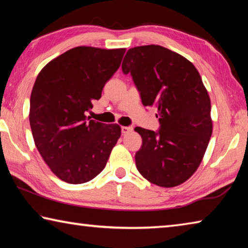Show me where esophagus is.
<instances>
[{
    "mask_svg": "<svg viewBox=\"0 0 248 248\" xmlns=\"http://www.w3.org/2000/svg\"><path fill=\"white\" fill-rule=\"evenodd\" d=\"M133 130L132 127H121V132H123V134H127L129 132H131Z\"/></svg>",
    "mask_w": 248,
    "mask_h": 248,
    "instance_id": "obj_1",
    "label": "esophagus"
}]
</instances>
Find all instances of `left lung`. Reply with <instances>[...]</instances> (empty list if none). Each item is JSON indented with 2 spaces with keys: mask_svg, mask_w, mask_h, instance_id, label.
Masks as SVG:
<instances>
[{
  "mask_svg": "<svg viewBox=\"0 0 248 248\" xmlns=\"http://www.w3.org/2000/svg\"><path fill=\"white\" fill-rule=\"evenodd\" d=\"M123 72L130 73L144 106L157 108L158 131L137 127L140 174L161 187L186 182L198 169L212 134L211 102L195 65L157 45L128 50Z\"/></svg>",
  "mask_w": 248,
  "mask_h": 248,
  "instance_id": "1",
  "label": "left lung"
}]
</instances>
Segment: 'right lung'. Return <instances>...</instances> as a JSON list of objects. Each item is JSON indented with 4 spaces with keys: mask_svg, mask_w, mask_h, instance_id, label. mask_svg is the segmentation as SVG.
<instances>
[{
    "mask_svg": "<svg viewBox=\"0 0 248 248\" xmlns=\"http://www.w3.org/2000/svg\"><path fill=\"white\" fill-rule=\"evenodd\" d=\"M125 49L77 47L40 71L31 95L29 123L44 161L57 177L83 184L107 164L120 125L87 118L105 84L119 69Z\"/></svg>",
    "mask_w": 248,
    "mask_h": 248,
    "instance_id": "add662e5",
    "label": "right lung"
}]
</instances>
